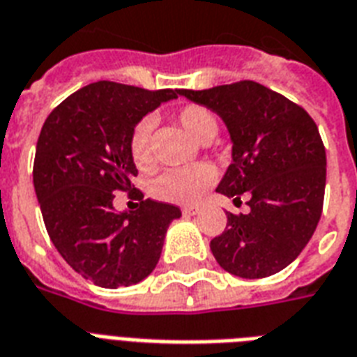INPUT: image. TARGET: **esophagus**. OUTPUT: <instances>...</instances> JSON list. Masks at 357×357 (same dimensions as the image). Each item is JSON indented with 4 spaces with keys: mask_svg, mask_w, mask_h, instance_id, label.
<instances>
[{
    "mask_svg": "<svg viewBox=\"0 0 357 357\" xmlns=\"http://www.w3.org/2000/svg\"><path fill=\"white\" fill-rule=\"evenodd\" d=\"M199 212H201L199 206H184V208H182V214H184V216H197Z\"/></svg>",
    "mask_w": 357,
    "mask_h": 357,
    "instance_id": "obj_1",
    "label": "esophagus"
}]
</instances>
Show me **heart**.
<instances>
[{
  "instance_id": "1",
  "label": "heart",
  "mask_w": 357,
  "mask_h": 357,
  "mask_svg": "<svg viewBox=\"0 0 357 357\" xmlns=\"http://www.w3.org/2000/svg\"><path fill=\"white\" fill-rule=\"evenodd\" d=\"M178 123L188 134L197 141H206L218 132V121L214 113L203 106H184L176 113ZM153 130L154 119L143 117L135 124L130 137V154L139 169H147L153 164ZM216 182V171L208 164H195L190 167L165 171L153 182V195L156 199L176 204H195L204 197L212 184Z\"/></svg>"
}]
</instances>
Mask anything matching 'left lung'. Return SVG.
<instances>
[{
	"instance_id": "1",
	"label": "left lung",
	"mask_w": 357,
	"mask_h": 357,
	"mask_svg": "<svg viewBox=\"0 0 357 357\" xmlns=\"http://www.w3.org/2000/svg\"><path fill=\"white\" fill-rule=\"evenodd\" d=\"M178 95L208 107L227 126L231 165L216 192L250 212H227V227L210 242L225 272L245 279L281 272L313 236L324 203L326 151L309 113L257 82H236Z\"/></svg>"
}]
</instances>
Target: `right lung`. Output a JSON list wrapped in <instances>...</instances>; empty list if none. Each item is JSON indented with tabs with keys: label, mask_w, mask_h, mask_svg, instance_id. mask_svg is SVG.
I'll list each match as a JSON object with an SVG mask.
<instances>
[{
	"label": "right lung",
	"mask_w": 357,
	"mask_h": 357,
	"mask_svg": "<svg viewBox=\"0 0 357 357\" xmlns=\"http://www.w3.org/2000/svg\"><path fill=\"white\" fill-rule=\"evenodd\" d=\"M178 89L147 91L96 82L61 102L37 141L33 186L55 250L82 278L104 289L130 287L153 272L175 204L141 201L119 212L115 192L132 190L135 124Z\"/></svg>",
	"instance_id": "add662e5"
}]
</instances>
